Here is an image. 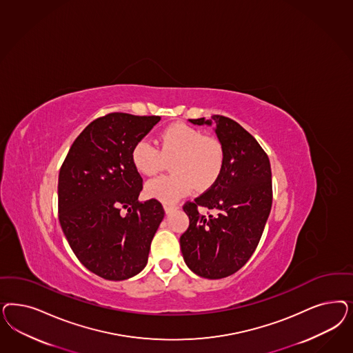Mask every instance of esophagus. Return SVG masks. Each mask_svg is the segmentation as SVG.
<instances>
[{
  "mask_svg": "<svg viewBox=\"0 0 353 353\" xmlns=\"http://www.w3.org/2000/svg\"><path fill=\"white\" fill-rule=\"evenodd\" d=\"M163 209H165V212L169 214V213L174 212V210L176 209V205L165 204L163 205Z\"/></svg>",
  "mask_w": 353,
  "mask_h": 353,
  "instance_id": "34e87169",
  "label": "esophagus"
}]
</instances>
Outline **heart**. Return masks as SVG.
Segmentation results:
<instances>
[{"instance_id": "obj_1", "label": "heart", "mask_w": 353, "mask_h": 353, "mask_svg": "<svg viewBox=\"0 0 353 353\" xmlns=\"http://www.w3.org/2000/svg\"><path fill=\"white\" fill-rule=\"evenodd\" d=\"M134 168L143 175H156L166 161L174 172L145 184V194L162 203H174L192 190L205 191L219 178L225 165V149L214 137L185 123L168 125L157 139V147L141 139L131 150Z\"/></svg>"}]
</instances>
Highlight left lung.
Listing matches in <instances>:
<instances>
[{"mask_svg":"<svg viewBox=\"0 0 353 353\" xmlns=\"http://www.w3.org/2000/svg\"><path fill=\"white\" fill-rule=\"evenodd\" d=\"M190 122L216 123L225 165L210 188L183 206L190 226L181 236V250L194 273L221 279L241 269L260 243L273 203L272 168L257 140L231 118L213 115Z\"/></svg>","mask_w":353,"mask_h":353,"instance_id":"8db88e82","label":"left lung"}]
</instances>
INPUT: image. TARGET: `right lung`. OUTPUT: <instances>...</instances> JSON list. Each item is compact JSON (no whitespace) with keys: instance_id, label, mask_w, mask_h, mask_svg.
Masks as SVG:
<instances>
[{"instance_id":"obj_1","label":"right lung","mask_w":353,"mask_h":353,"mask_svg":"<svg viewBox=\"0 0 353 353\" xmlns=\"http://www.w3.org/2000/svg\"><path fill=\"white\" fill-rule=\"evenodd\" d=\"M159 115L109 113L75 139L58 175V218L75 256L108 281L140 273L165 216L159 200L139 201L143 178L131 150Z\"/></svg>"}]
</instances>
